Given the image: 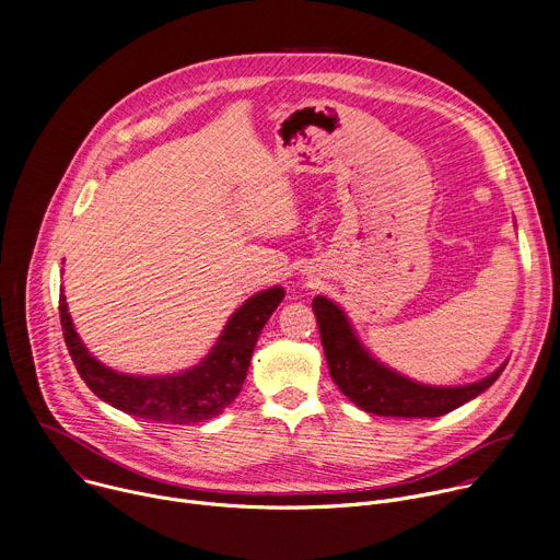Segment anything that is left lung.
<instances>
[{"instance_id": "1", "label": "left lung", "mask_w": 560, "mask_h": 560, "mask_svg": "<svg viewBox=\"0 0 560 560\" xmlns=\"http://www.w3.org/2000/svg\"><path fill=\"white\" fill-rule=\"evenodd\" d=\"M312 306L320 327V340L331 381L353 405L366 413L396 418H439L480 396L499 381L503 369L508 366L505 360L489 376L467 385H424L398 374L396 369L381 362L374 353H369L340 304L325 295H316Z\"/></svg>"}]
</instances>
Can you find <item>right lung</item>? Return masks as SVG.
Returning a JSON list of instances; mask_svg holds the SVG:
<instances>
[{
	"mask_svg": "<svg viewBox=\"0 0 560 560\" xmlns=\"http://www.w3.org/2000/svg\"><path fill=\"white\" fill-rule=\"evenodd\" d=\"M282 298L280 284L252 295L231 314L215 345L198 364L164 376L124 374L100 362L75 331L65 293L59 295V318L78 374L97 398L136 418L191 424L215 418L237 398L262 327Z\"/></svg>",
	"mask_w": 560,
	"mask_h": 560,
	"instance_id": "add662e5",
	"label": "right lung"
}]
</instances>
